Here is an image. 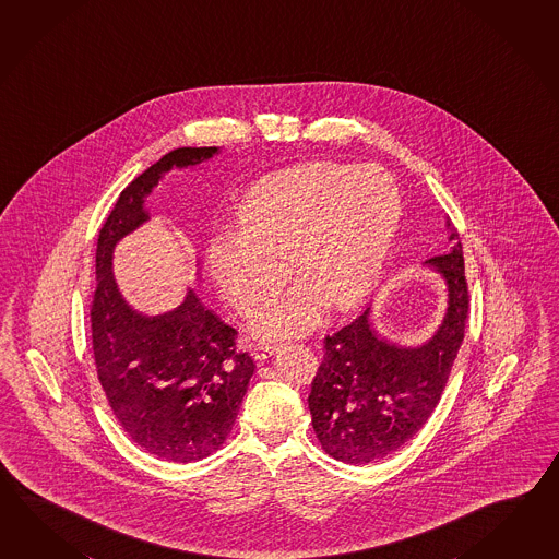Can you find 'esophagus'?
Masks as SVG:
<instances>
[{"instance_id":"1","label":"esophagus","mask_w":559,"mask_h":559,"mask_svg":"<svg viewBox=\"0 0 559 559\" xmlns=\"http://www.w3.org/2000/svg\"><path fill=\"white\" fill-rule=\"evenodd\" d=\"M276 350H278V345H257V347H252V357L254 360L269 359Z\"/></svg>"}]
</instances>
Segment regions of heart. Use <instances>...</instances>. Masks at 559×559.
Instances as JSON below:
<instances>
[{"label": "heart", "instance_id": "1", "mask_svg": "<svg viewBox=\"0 0 559 559\" xmlns=\"http://www.w3.org/2000/svg\"><path fill=\"white\" fill-rule=\"evenodd\" d=\"M401 197L379 166L309 162L269 176L240 204V230L212 236L209 264L223 297L240 312L285 285L290 262L302 281L250 312L259 338L300 335L331 305L369 297L397 235Z\"/></svg>", "mask_w": 559, "mask_h": 559}]
</instances>
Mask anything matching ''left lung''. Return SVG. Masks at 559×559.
<instances>
[{
  "label": "left lung",
  "mask_w": 559,
  "mask_h": 559,
  "mask_svg": "<svg viewBox=\"0 0 559 559\" xmlns=\"http://www.w3.org/2000/svg\"><path fill=\"white\" fill-rule=\"evenodd\" d=\"M451 252L423 262L445 285V310L429 338L401 345L372 326V307L324 338V360L310 386L312 427L324 451L362 465L405 445L431 417L460 353L469 312L457 230Z\"/></svg>",
  "instance_id": "left-lung-1"
}]
</instances>
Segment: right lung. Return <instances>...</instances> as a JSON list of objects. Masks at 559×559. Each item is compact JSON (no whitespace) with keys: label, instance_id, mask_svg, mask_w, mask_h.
Wrapping results in <instances>:
<instances>
[{"label":"right lung","instance_id":"obj_1","mask_svg":"<svg viewBox=\"0 0 559 559\" xmlns=\"http://www.w3.org/2000/svg\"><path fill=\"white\" fill-rule=\"evenodd\" d=\"M221 148H176L122 190L102 226L92 345L99 385L128 437L160 460L190 463L223 445L247 395L254 360L235 347L236 331L192 288L174 309L150 314L126 300L114 250L152 221L148 197L173 170H192ZM200 261H197L199 266Z\"/></svg>","mask_w":559,"mask_h":559}]
</instances>
